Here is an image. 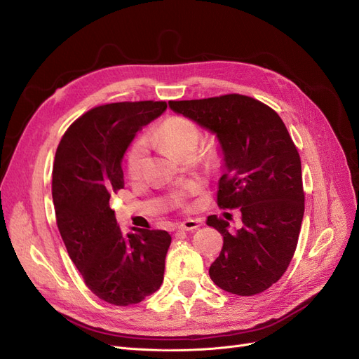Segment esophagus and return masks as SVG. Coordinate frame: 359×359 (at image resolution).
<instances>
[{"mask_svg":"<svg viewBox=\"0 0 359 359\" xmlns=\"http://www.w3.org/2000/svg\"><path fill=\"white\" fill-rule=\"evenodd\" d=\"M197 227H201V219H185L181 224H178V230H185V231H193Z\"/></svg>","mask_w":359,"mask_h":359,"instance_id":"1","label":"esophagus"}]
</instances>
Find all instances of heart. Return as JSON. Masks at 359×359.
Listing matches in <instances>:
<instances>
[{
    "label": "heart",
    "mask_w": 359,
    "mask_h": 359,
    "mask_svg": "<svg viewBox=\"0 0 359 359\" xmlns=\"http://www.w3.org/2000/svg\"><path fill=\"white\" fill-rule=\"evenodd\" d=\"M201 129L196 123L187 117L182 116H172L150 132L145 137V141H137L128 153L126 168L128 174L132 180H138L145 168L148 158V148L147 144L151 145H162L170 153L177 156H182L189 151H194L197 144L201 141ZM197 191V185H190V187L182 191L184 194H194Z\"/></svg>",
    "instance_id": "1"
}]
</instances>
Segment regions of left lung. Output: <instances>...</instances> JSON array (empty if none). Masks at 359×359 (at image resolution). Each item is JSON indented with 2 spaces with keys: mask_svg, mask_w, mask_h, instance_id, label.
Wrapping results in <instances>:
<instances>
[{
  "mask_svg": "<svg viewBox=\"0 0 359 359\" xmlns=\"http://www.w3.org/2000/svg\"><path fill=\"white\" fill-rule=\"evenodd\" d=\"M169 107L217 135L224 160L217 202L242 214L238 230L208 217L206 224L222 236L209 276L231 294L266 291L288 269L304 214L302 162L285 125L266 104L238 93L169 101Z\"/></svg>",
  "mask_w": 359,
  "mask_h": 359,
  "instance_id": "8db88e82",
  "label": "left lung"
}]
</instances>
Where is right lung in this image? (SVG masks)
Returning <instances> with one entry per match:
<instances>
[{
  "label": "right lung",
  "instance_id": "1",
  "mask_svg": "<svg viewBox=\"0 0 359 359\" xmlns=\"http://www.w3.org/2000/svg\"><path fill=\"white\" fill-rule=\"evenodd\" d=\"M166 108L163 101L95 107L72 123L56 150L59 233L86 285L109 304H137L163 282L170 234L135 227L123 233L109 197L125 187L121 160L135 135Z\"/></svg>",
  "mask_w": 359,
  "mask_h": 359
}]
</instances>
